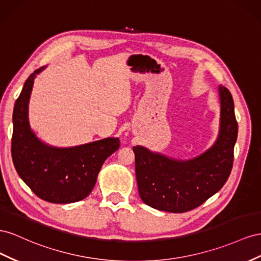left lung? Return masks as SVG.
Here are the masks:
<instances>
[{
	"label": "left lung",
	"mask_w": 261,
	"mask_h": 261,
	"mask_svg": "<svg viewBox=\"0 0 261 261\" xmlns=\"http://www.w3.org/2000/svg\"><path fill=\"white\" fill-rule=\"evenodd\" d=\"M220 130L214 144L190 160H177L133 146L139 195L144 203L160 211H190L215 195L233 167L238 125L229 91L220 85Z\"/></svg>",
	"instance_id": "obj_1"
}]
</instances>
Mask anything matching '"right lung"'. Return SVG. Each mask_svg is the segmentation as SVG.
Returning <instances> with one entry per match:
<instances>
[{
  "label": "right lung",
  "instance_id": "add662e5",
  "mask_svg": "<svg viewBox=\"0 0 261 261\" xmlns=\"http://www.w3.org/2000/svg\"><path fill=\"white\" fill-rule=\"evenodd\" d=\"M41 66L26 80L13 111L12 158L21 179L36 196L52 203H72L86 198L99 170L120 141L106 138L77 146H52L36 136L28 118L34 81Z\"/></svg>",
  "mask_w": 261,
  "mask_h": 261
}]
</instances>
